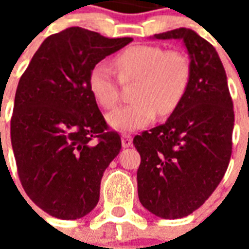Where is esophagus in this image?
<instances>
[{
    "label": "esophagus",
    "instance_id": "34e87169",
    "mask_svg": "<svg viewBox=\"0 0 249 249\" xmlns=\"http://www.w3.org/2000/svg\"><path fill=\"white\" fill-rule=\"evenodd\" d=\"M121 145H123V148H129V146L132 145V136L130 135L121 136Z\"/></svg>",
    "mask_w": 249,
    "mask_h": 249
}]
</instances>
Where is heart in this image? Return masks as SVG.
I'll return each mask as SVG.
<instances>
[{
	"mask_svg": "<svg viewBox=\"0 0 249 249\" xmlns=\"http://www.w3.org/2000/svg\"><path fill=\"white\" fill-rule=\"evenodd\" d=\"M123 82L137 81L133 98L107 116L108 124L120 132L144 128L160 116L172 114L187 94L191 62L185 54L157 45H135L116 57ZM120 78L108 62H97L89 73V89L96 103L113 108L120 98Z\"/></svg>",
	"mask_w": 249,
	"mask_h": 249,
	"instance_id": "1",
	"label": "heart"
}]
</instances>
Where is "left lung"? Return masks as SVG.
Segmentation results:
<instances>
[{
	"label": "left lung",
	"instance_id": "8db88e82",
	"mask_svg": "<svg viewBox=\"0 0 249 249\" xmlns=\"http://www.w3.org/2000/svg\"><path fill=\"white\" fill-rule=\"evenodd\" d=\"M152 38L181 41L192 74L185 97L167 121L133 139L141 156L137 191L151 213L180 219L201 207L224 178L232 153L233 104L224 66L208 41L187 28Z\"/></svg>",
	"mask_w": 249,
	"mask_h": 249
}]
</instances>
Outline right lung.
Instances as JSON below:
<instances>
[{
  "label": "right lung",
  "mask_w": 249,
  "mask_h": 249,
  "mask_svg": "<svg viewBox=\"0 0 249 249\" xmlns=\"http://www.w3.org/2000/svg\"><path fill=\"white\" fill-rule=\"evenodd\" d=\"M132 41L68 28L41 44L19 78L10 121L19 180L57 219H80L97 205L104 172L121 149L90 93L89 73Z\"/></svg>",
  "instance_id": "add662e5"
}]
</instances>
